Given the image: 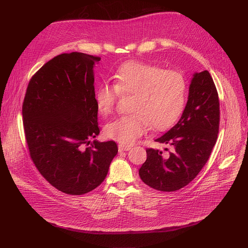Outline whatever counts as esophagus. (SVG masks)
I'll return each instance as SVG.
<instances>
[{
  "instance_id": "esophagus-1",
  "label": "esophagus",
  "mask_w": 248,
  "mask_h": 248,
  "mask_svg": "<svg viewBox=\"0 0 248 248\" xmlns=\"http://www.w3.org/2000/svg\"><path fill=\"white\" fill-rule=\"evenodd\" d=\"M128 150H131L130 146H125L122 144L118 145V151H120V152H124V151H128Z\"/></svg>"
}]
</instances>
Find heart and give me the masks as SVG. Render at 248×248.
Returning a JSON list of instances; mask_svg holds the SVG:
<instances>
[{
    "label": "heart",
    "mask_w": 248,
    "mask_h": 248,
    "mask_svg": "<svg viewBox=\"0 0 248 248\" xmlns=\"http://www.w3.org/2000/svg\"><path fill=\"white\" fill-rule=\"evenodd\" d=\"M113 85L102 84L95 92L97 110L112 112L118 95L133 94L131 113L122 115L105 126V136L122 145H132L149 126L164 131L173 125L185 110L187 83L177 71H163L148 62L130 61L117 68Z\"/></svg>",
    "instance_id": "heart-1"
}]
</instances>
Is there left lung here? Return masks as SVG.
<instances>
[{
  "label": "left lung",
  "mask_w": 248,
  "mask_h": 248,
  "mask_svg": "<svg viewBox=\"0 0 248 248\" xmlns=\"http://www.w3.org/2000/svg\"><path fill=\"white\" fill-rule=\"evenodd\" d=\"M219 122V97L211 75L208 71L195 73L179 121L155 140L171 151L164 154L161 150L147 149V160L139 170L143 182L161 191L187 186L207 163L217 141Z\"/></svg>",
  "instance_id": "obj_1"
}]
</instances>
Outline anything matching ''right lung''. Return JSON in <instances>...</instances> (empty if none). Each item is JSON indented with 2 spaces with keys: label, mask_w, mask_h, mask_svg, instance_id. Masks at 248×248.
Listing matches in <instances>:
<instances>
[{
  "label": "right lung",
  "mask_w": 248,
  "mask_h": 248,
  "mask_svg": "<svg viewBox=\"0 0 248 248\" xmlns=\"http://www.w3.org/2000/svg\"><path fill=\"white\" fill-rule=\"evenodd\" d=\"M100 58L62 53L31 78L22 106L30 157L49 184L68 195L87 193L102 184L117 154L113 141H93L100 131L94 67Z\"/></svg>",
  "instance_id": "1"
}]
</instances>
